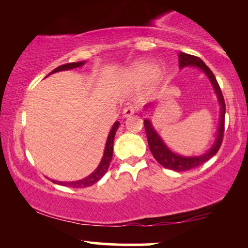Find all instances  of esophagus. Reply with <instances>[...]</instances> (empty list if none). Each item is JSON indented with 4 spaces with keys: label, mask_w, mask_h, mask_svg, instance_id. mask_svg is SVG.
I'll return each instance as SVG.
<instances>
[{
    "label": "esophagus",
    "mask_w": 248,
    "mask_h": 248,
    "mask_svg": "<svg viewBox=\"0 0 248 248\" xmlns=\"http://www.w3.org/2000/svg\"><path fill=\"white\" fill-rule=\"evenodd\" d=\"M135 108L134 107H127L124 108V112H122V114H124V118H128V117H131L135 113Z\"/></svg>",
    "instance_id": "1"
}]
</instances>
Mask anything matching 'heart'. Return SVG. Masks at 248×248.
Here are the masks:
<instances>
[{"label": "heart", "instance_id": "b5f03b06", "mask_svg": "<svg viewBox=\"0 0 248 248\" xmlns=\"http://www.w3.org/2000/svg\"><path fill=\"white\" fill-rule=\"evenodd\" d=\"M164 77V70L151 61H138L128 69L124 78L133 85H144L148 82H158Z\"/></svg>", "mask_w": 248, "mask_h": 248}]
</instances>
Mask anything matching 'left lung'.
Segmentation results:
<instances>
[{"label":"left lung","instance_id":"obj_1","mask_svg":"<svg viewBox=\"0 0 248 248\" xmlns=\"http://www.w3.org/2000/svg\"><path fill=\"white\" fill-rule=\"evenodd\" d=\"M179 68L184 69L186 67L191 68H197L206 76L209 79L212 88L214 91V94L217 95V103L220 105V118H219V127H217L216 140H214L212 146L207 150L205 153L201 155H191V156H185V155H180L173 152L171 148L166 144V141L163 140V138L160 136L158 131L155 129V127L152 124L151 119L146 117L144 120V127L145 131H146L147 141H148V147L153 154L155 160L157 161L161 166L167 168V169L173 170V171H186L193 168H196L206 162L207 160H210L213 155L217 154V152L219 151L222 143L223 138V131H224V114H226V104H224V100L221 93V90L217 84L216 77H214L213 72L210 70V68L201 60L200 58L194 57V55L186 54V53L180 52L179 55ZM154 103H148L144 107V112L146 114H151L152 110L154 108Z\"/></svg>","mask_w":248,"mask_h":248}]
</instances>
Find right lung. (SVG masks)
I'll use <instances>...</instances> for the list:
<instances>
[{"mask_svg": "<svg viewBox=\"0 0 248 248\" xmlns=\"http://www.w3.org/2000/svg\"><path fill=\"white\" fill-rule=\"evenodd\" d=\"M86 63V61H80V62H71V63H67V64H62L60 67L55 68L54 70L49 72V74L46 76L48 77L49 75L54 74V72H60V71H65V70H71V69H76L81 67ZM45 77V78H46ZM119 124L120 122L115 121L113 124V126L110 129V133L108 135V140L107 143H105V147H104V153L103 156H102V160L100 164H98L96 169H95L93 172H92L90 176H87L84 179L80 180H76V181H58V180H53L51 179L54 184H59L61 186H67V187H74V188H84V187H90L92 185L96 184L98 180L101 179L102 177L107 173V171L110 167L111 160H112V155H113V141H114V136L115 133H117Z\"/></svg>", "mask_w": 248, "mask_h": 248, "instance_id": "1", "label": "right lung"}]
</instances>
